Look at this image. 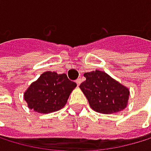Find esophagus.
Returning <instances> with one entry per match:
<instances>
[{
	"mask_svg": "<svg viewBox=\"0 0 151 151\" xmlns=\"http://www.w3.org/2000/svg\"><path fill=\"white\" fill-rule=\"evenodd\" d=\"M76 83H77V85L79 86V85H80V84L81 83V78L77 79V80H76Z\"/></svg>",
	"mask_w": 151,
	"mask_h": 151,
	"instance_id": "1",
	"label": "esophagus"
}]
</instances>
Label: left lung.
Returning <instances> with one entry per match:
<instances>
[{"mask_svg": "<svg viewBox=\"0 0 151 151\" xmlns=\"http://www.w3.org/2000/svg\"><path fill=\"white\" fill-rule=\"evenodd\" d=\"M84 77L80 88L95 111L115 113L126 108L129 95L126 87L101 70L86 72Z\"/></svg>", "mask_w": 151, "mask_h": 151, "instance_id": "left-lung-1", "label": "left lung"}]
</instances>
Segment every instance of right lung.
Segmentation results:
<instances>
[{"mask_svg":"<svg viewBox=\"0 0 151 151\" xmlns=\"http://www.w3.org/2000/svg\"><path fill=\"white\" fill-rule=\"evenodd\" d=\"M76 82L68 79L65 73L47 71L32 82L24 93V100L31 109L40 113L57 111L64 106Z\"/></svg>","mask_w":151,"mask_h":151,"instance_id":"add662e5","label":"right lung"}]
</instances>
